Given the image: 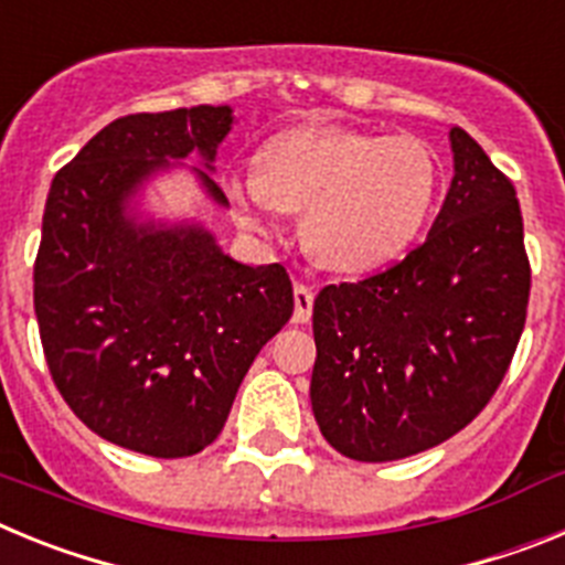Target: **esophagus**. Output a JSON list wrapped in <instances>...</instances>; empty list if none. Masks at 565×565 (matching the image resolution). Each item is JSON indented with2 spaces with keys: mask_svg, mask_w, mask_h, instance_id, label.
<instances>
[{
  "mask_svg": "<svg viewBox=\"0 0 565 565\" xmlns=\"http://www.w3.org/2000/svg\"><path fill=\"white\" fill-rule=\"evenodd\" d=\"M313 313V288L306 282H297L294 286V322L306 326Z\"/></svg>",
  "mask_w": 565,
  "mask_h": 565,
  "instance_id": "obj_1",
  "label": "esophagus"
}]
</instances>
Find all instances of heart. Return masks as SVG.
Returning a JSON list of instances; mask_svg holds the SVG:
<instances>
[{"instance_id":"b5f03b06","label":"heart","mask_w":565,"mask_h":565,"mask_svg":"<svg viewBox=\"0 0 565 565\" xmlns=\"http://www.w3.org/2000/svg\"><path fill=\"white\" fill-rule=\"evenodd\" d=\"M239 217L268 228L302 209L308 252L333 271L387 266L411 246L436 206L441 163L416 135L302 127L277 135L259 167L228 174Z\"/></svg>"}]
</instances>
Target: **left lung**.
<instances>
[{
    "label": "left lung",
    "mask_w": 565,
    "mask_h": 565,
    "mask_svg": "<svg viewBox=\"0 0 565 565\" xmlns=\"http://www.w3.org/2000/svg\"><path fill=\"white\" fill-rule=\"evenodd\" d=\"M450 141L456 174L427 239L313 299V418L353 461H398L463 430L523 333L532 268L515 186L461 127Z\"/></svg>",
    "instance_id": "1"
}]
</instances>
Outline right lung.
<instances>
[{
	"instance_id": "right-lung-1",
	"label": "right lung",
	"mask_w": 565,
	"mask_h": 565,
	"mask_svg": "<svg viewBox=\"0 0 565 565\" xmlns=\"http://www.w3.org/2000/svg\"><path fill=\"white\" fill-rule=\"evenodd\" d=\"M228 107L115 118L50 183L33 308L58 393L124 450L186 458L221 436L259 348L294 313L288 271L243 266L201 226H135L124 209L169 158L214 161ZM212 169V167H209ZM206 192L226 194L198 169Z\"/></svg>"
}]
</instances>
